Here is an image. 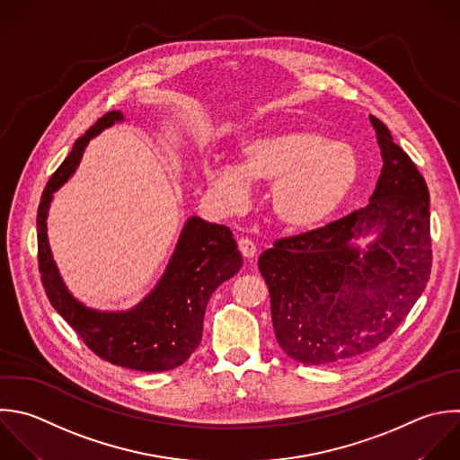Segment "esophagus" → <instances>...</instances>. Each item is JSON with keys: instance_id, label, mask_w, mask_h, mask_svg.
I'll return each instance as SVG.
<instances>
[{"instance_id": "1", "label": "esophagus", "mask_w": 460, "mask_h": 460, "mask_svg": "<svg viewBox=\"0 0 460 460\" xmlns=\"http://www.w3.org/2000/svg\"><path fill=\"white\" fill-rule=\"evenodd\" d=\"M239 252L243 253V257H246L248 261H252L257 255V246L252 239H239Z\"/></svg>"}]
</instances>
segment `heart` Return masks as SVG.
<instances>
[{
	"label": "heart",
	"instance_id": "heart-1",
	"mask_svg": "<svg viewBox=\"0 0 460 460\" xmlns=\"http://www.w3.org/2000/svg\"><path fill=\"white\" fill-rule=\"evenodd\" d=\"M205 180L216 201L239 210L252 185H270L268 207L273 221L289 232L323 225L347 201L359 181L356 151L313 129H275L246 138L239 160L208 162Z\"/></svg>",
	"mask_w": 460,
	"mask_h": 460
}]
</instances>
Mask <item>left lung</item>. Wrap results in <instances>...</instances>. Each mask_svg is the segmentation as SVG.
<instances>
[{
  "label": "left lung",
  "instance_id": "8db88e82",
  "mask_svg": "<svg viewBox=\"0 0 460 460\" xmlns=\"http://www.w3.org/2000/svg\"><path fill=\"white\" fill-rule=\"evenodd\" d=\"M383 169L370 203L323 228L279 239L259 257L275 338L305 365L350 359L383 343L431 270L429 194L388 128L370 115ZM370 231L365 251L353 241Z\"/></svg>",
  "mask_w": 460,
  "mask_h": 460
}]
</instances>
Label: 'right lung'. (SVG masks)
<instances>
[{
  "label": "right lung",
  "mask_w": 460,
  "mask_h": 460,
  "mask_svg": "<svg viewBox=\"0 0 460 460\" xmlns=\"http://www.w3.org/2000/svg\"><path fill=\"white\" fill-rule=\"evenodd\" d=\"M122 111H110L81 137L68 158L52 174L38 208V261L41 282L54 309L102 359L142 372L171 370L185 363L203 336V318L212 293L241 266L243 257L225 225L190 217L156 288L129 311H95L66 289L54 262L47 216L54 192L75 172L88 142L122 122Z\"/></svg>",
  "instance_id": "1"
}]
</instances>
